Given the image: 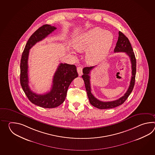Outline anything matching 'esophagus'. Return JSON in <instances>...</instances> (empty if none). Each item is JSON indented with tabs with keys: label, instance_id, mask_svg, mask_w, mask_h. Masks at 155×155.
<instances>
[{
	"label": "esophagus",
	"instance_id": "1",
	"mask_svg": "<svg viewBox=\"0 0 155 155\" xmlns=\"http://www.w3.org/2000/svg\"><path fill=\"white\" fill-rule=\"evenodd\" d=\"M77 71L79 74V76H81L82 75V68L81 66H78L77 68Z\"/></svg>",
	"mask_w": 155,
	"mask_h": 155
}]
</instances>
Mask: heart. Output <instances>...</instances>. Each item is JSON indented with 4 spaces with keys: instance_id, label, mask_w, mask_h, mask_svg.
<instances>
[{
    "instance_id": "1",
    "label": "heart",
    "mask_w": 155,
    "mask_h": 155,
    "mask_svg": "<svg viewBox=\"0 0 155 155\" xmlns=\"http://www.w3.org/2000/svg\"><path fill=\"white\" fill-rule=\"evenodd\" d=\"M114 36L107 30L95 27L77 36L74 46L79 51L87 49L86 59L90 64H95L104 58L112 45Z\"/></svg>"
}]
</instances>
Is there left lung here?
Listing matches in <instances>:
<instances>
[{"label": "left lung", "instance_id": "left-lung-1", "mask_svg": "<svg viewBox=\"0 0 155 155\" xmlns=\"http://www.w3.org/2000/svg\"><path fill=\"white\" fill-rule=\"evenodd\" d=\"M115 53L118 52H124L125 53L129 56L130 61L131 63L132 76L130 84L129 86L128 90L124 95L119 99L108 102H104L100 101L98 99H96L91 93V89L90 86V74L91 70L95 68V66L91 67H85L83 69L82 73L83 75L82 78L84 80V81L85 85L86 90L87 92V96L89 98V101L90 104L99 109H107L114 108L117 106L122 105L125 102L126 100L127 99L131 93L132 90L135 85V76H136V60L135 58V54L133 51L131 45L130 43L129 39L121 31L119 32V38L117 42L116 43L115 49Z\"/></svg>", "mask_w": 155, "mask_h": 155}]
</instances>
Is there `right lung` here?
Segmentation results:
<instances>
[{"mask_svg": "<svg viewBox=\"0 0 155 155\" xmlns=\"http://www.w3.org/2000/svg\"><path fill=\"white\" fill-rule=\"evenodd\" d=\"M55 29V26L45 24L36 30L26 43L20 61V81L23 90L30 101L43 108H54L63 103L71 82L78 76L75 65L61 63L54 75L53 85L49 92L37 94L30 89L28 74L29 50Z\"/></svg>", "mask_w": 155, "mask_h": 155, "instance_id": "right-lung-1", "label": "right lung"}]
</instances>
